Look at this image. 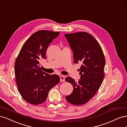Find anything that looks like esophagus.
Wrapping results in <instances>:
<instances>
[{"label":"esophagus","mask_w":127,"mask_h":127,"mask_svg":"<svg viewBox=\"0 0 127 127\" xmlns=\"http://www.w3.org/2000/svg\"><path fill=\"white\" fill-rule=\"evenodd\" d=\"M60 81L61 82H64L65 81V77L63 75L60 76Z\"/></svg>","instance_id":"obj_1"}]
</instances>
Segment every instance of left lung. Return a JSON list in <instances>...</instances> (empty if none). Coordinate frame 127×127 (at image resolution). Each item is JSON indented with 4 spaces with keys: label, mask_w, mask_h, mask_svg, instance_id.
<instances>
[{
    "label": "left lung",
    "mask_w": 127,
    "mask_h": 127,
    "mask_svg": "<svg viewBox=\"0 0 127 127\" xmlns=\"http://www.w3.org/2000/svg\"><path fill=\"white\" fill-rule=\"evenodd\" d=\"M65 36L73 51L74 63H82L78 82L69 76L65 79L73 87L72 93L66 96V99L72 104L83 105L95 96L103 82L104 55L100 45L90 34L80 32Z\"/></svg>",
    "instance_id": "8db88e82"
}]
</instances>
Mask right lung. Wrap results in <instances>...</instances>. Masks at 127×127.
I'll use <instances>...</instances> for the list:
<instances>
[{
	"label": "right lung",
	"instance_id": "1",
	"mask_svg": "<svg viewBox=\"0 0 127 127\" xmlns=\"http://www.w3.org/2000/svg\"><path fill=\"white\" fill-rule=\"evenodd\" d=\"M60 33L40 30L32 34L23 45L15 63L17 89L22 97L31 104L45 101L50 90L60 81L58 75H50L39 67V61L46 59L49 45Z\"/></svg>",
	"mask_w": 127,
	"mask_h": 127
}]
</instances>
